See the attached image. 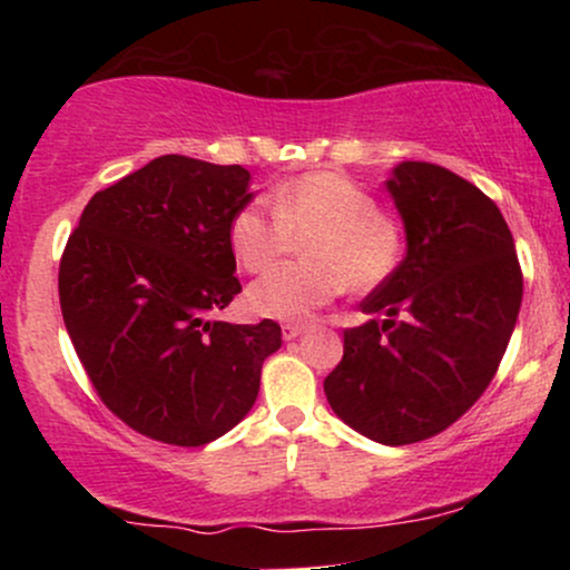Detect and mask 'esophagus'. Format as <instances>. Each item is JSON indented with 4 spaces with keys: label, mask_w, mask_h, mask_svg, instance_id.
Returning a JSON list of instances; mask_svg holds the SVG:
<instances>
[{
    "label": "esophagus",
    "mask_w": 570,
    "mask_h": 570,
    "mask_svg": "<svg viewBox=\"0 0 570 570\" xmlns=\"http://www.w3.org/2000/svg\"><path fill=\"white\" fill-rule=\"evenodd\" d=\"M305 332V324H284L281 326V335L284 340H297Z\"/></svg>",
    "instance_id": "esophagus-1"
}]
</instances>
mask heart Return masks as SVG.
Returning a JSON list of instances; mask_svg holds the SVG:
<instances>
[{
    "label": "heart",
    "instance_id": "heart-1",
    "mask_svg": "<svg viewBox=\"0 0 570 570\" xmlns=\"http://www.w3.org/2000/svg\"><path fill=\"white\" fill-rule=\"evenodd\" d=\"M273 214L246 203L227 227L230 252L244 271L265 273L303 245L307 265L267 273L248 286L252 313L276 322H305L348 286L372 292L402 263L404 235L377 212L362 185L337 171L305 174L271 193Z\"/></svg>",
    "mask_w": 570,
    "mask_h": 570
}]
</instances>
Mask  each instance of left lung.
I'll return each instance as SVG.
<instances>
[{
    "label": "left lung",
    "mask_w": 570,
    "mask_h": 570,
    "mask_svg": "<svg viewBox=\"0 0 570 570\" xmlns=\"http://www.w3.org/2000/svg\"><path fill=\"white\" fill-rule=\"evenodd\" d=\"M385 189L407 254L362 303L367 322L345 330L324 394L353 431L399 448L440 434L493 381L520 313L522 273L499 206L472 181L404 160Z\"/></svg>",
    "instance_id": "1"
}]
</instances>
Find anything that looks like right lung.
I'll return each mask as SVG.
<instances>
[{
  "instance_id": "add662e5",
  "label": "right lung",
  "mask_w": 570,
  "mask_h": 570,
  "mask_svg": "<svg viewBox=\"0 0 570 570\" xmlns=\"http://www.w3.org/2000/svg\"><path fill=\"white\" fill-rule=\"evenodd\" d=\"M244 166L163 155L101 189L58 271L63 324L101 402L139 434L200 448L248 415L281 326L212 322L240 281L227 240Z\"/></svg>"
}]
</instances>
